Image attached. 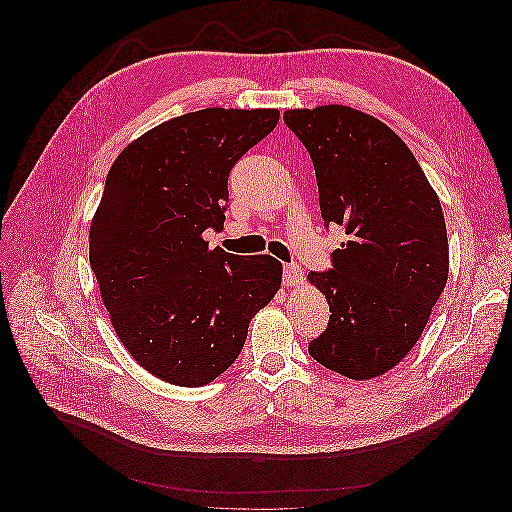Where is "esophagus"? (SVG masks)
Returning a JSON list of instances; mask_svg holds the SVG:
<instances>
[{
	"instance_id": "34e87169",
	"label": "esophagus",
	"mask_w": 512,
	"mask_h": 512,
	"mask_svg": "<svg viewBox=\"0 0 512 512\" xmlns=\"http://www.w3.org/2000/svg\"><path fill=\"white\" fill-rule=\"evenodd\" d=\"M302 281V271L298 264H285L283 266V285L291 287V285H298Z\"/></svg>"
}]
</instances>
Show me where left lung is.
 Returning a JSON list of instances; mask_svg holds the SVG:
<instances>
[{"label": "left lung", "instance_id": "1", "mask_svg": "<svg viewBox=\"0 0 512 512\" xmlns=\"http://www.w3.org/2000/svg\"><path fill=\"white\" fill-rule=\"evenodd\" d=\"M308 150L325 227L346 229L329 271L308 279L329 302L310 356L350 379L389 371L412 350L448 279L440 200L406 143L348 106L287 110Z\"/></svg>", "mask_w": 512, "mask_h": 512}]
</instances>
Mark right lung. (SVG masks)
I'll list each match as a JSON object with an SVG mask.
<instances>
[{"label": "right lung", "instance_id": "add662e5", "mask_svg": "<svg viewBox=\"0 0 512 512\" xmlns=\"http://www.w3.org/2000/svg\"><path fill=\"white\" fill-rule=\"evenodd\" d=\"M279 110L206 108L170 118L120 152L89 229V262L120 342L162 381L200 387L225 373L254 314L281 287L273 256L208 250L229 173Z\"/></svg>", "mask_w": 512, "mask_h": 512}]
</instances>
